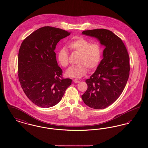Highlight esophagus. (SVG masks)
I'll use <instances>...</instances> for the list:
<instances>
[{
	"instance_id": "34e87169",
	"label": "esophagus",
	"mask_w": 148,
	"mask_h": 148,
	"mask_svg": "<svg viewBox=\"0 0 148 148\" xmlns=\"http://www.w3.org/2000/svg\"><path fill=\"white\" fill-rule=\"evenodd\" d=\"M73 81H74V83H79L80 82V81H79V80H78L77 79H74V80H73Z\"/></svg>"
}]
</instances>
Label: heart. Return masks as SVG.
<instances>
[{
    "label": "heart",
    "mask_w": 148,
    "mask_h": 148,
    "mask_svg": "<svg viewBox=\"0 0 148 148\" xmlns=\"http://www.w3.org/2000/svg\"><path fill=\"white\" fill-rule=\"evenodd\" d=\"M68 47L73 51L79 54L77 65H73L66 71L68 77H83L89 71L95 70L100 63L103 49L98 42H91L83 37H75L68 42ZM58 60L64 68L69 65V53L65 47L59 50Z\"/></svg>",
    "instance_id": "heart-1"
}]
</instances>
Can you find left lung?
I'll return each instance as SVG.
<instances>
[{
    "label": "left lung",
    "instance_id": "obj_1",
    "mask_svg": "<svg viewBox=\"0 0 148 148\" xmlns=\"http://www.w3.org/2000/svg\"><path fill=\"white\" fill-rule=\"evenodd\" d=\"M83 34L98 38L106 46L103 59L95 73L85 80L88 88L82 98L86 106L103 109L120 97L129 76V56L121 39L109 30H84Z\"/></svg>",
    "mask_w": 148,
    "mask_h": 148
}]
</instances>
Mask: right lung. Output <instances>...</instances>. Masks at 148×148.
I'll return each mask as SVG.
<instances>
[{
	"label": "right lung",
	"mask_w": 148,
	"mask_h": 148,
	"mask_svg": "<svg viewBox=\"0 0 148 148\" xmlns=\"http://www.w3.org/2000/svg\"><path fill=\"white\" fill-rule=\"evenodd\" d=\"M71 33L46 26L36 30L21 43L18 59V77L24 93L36 106H56L71 84V79L63 77L54 51L57 43Z\"/></svg>",
	"instance_id": "obj_1"
}]
</instances>
